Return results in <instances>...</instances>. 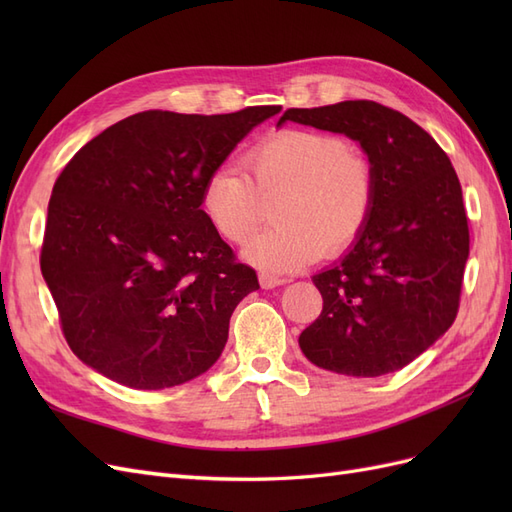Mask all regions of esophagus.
Listing matches in <instances>:
<instances>
[{"instance_id": "1", "label": "esophagus", "mask_w": 512, "mask_h": 512, "mask_svg": "<svg viewBox=\"0 0 512 512\" xmlns=\"http://www.w3.org/2000/svg\"><path fill=\"white\" fill-rule=\"evenodd\" d=\"M258 280H260V286H262V288H267V290H271V288H277V286L286 284L284 277L275 275V273H271V271H265V269H262V271L258 273Z\"/></svg>"}]
</instances>
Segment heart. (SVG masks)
Here are the masks:
<instances>
[{
    "label": "heart",
    "mask_w": 512,
    "mask_h": 512,
    "mask_svg": "<svg viewBox=\"0 0 512 512\" xmlns=\"http://www.w3.org/2000/svg\"><path fill=\"white\" fill-rule=\"evenodd\" d=\"M247 175L222 164L205 179L200 207L218 235L243 243L273 209V228L247 245V256L271 271H292L339 256L361 239L376 205V173L342 136L277 130L247 149Z\"/></svg>",
    "instance_id": "b5f03b06"
}]
</instances>
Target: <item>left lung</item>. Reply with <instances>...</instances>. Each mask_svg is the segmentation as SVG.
<instances>
[{"instance_id": "obj_1", "label": "left lung", "mask_w": 512, "mask_h": 512, "mask_svg": "<svg viewBox=\"0 0 512 512\" xmlns=\"http://www.w3.org/2000/svg\"><path fill=\"white\" fill-rule=\"evenodd\" d=\"M288 119L359 141L376 173V205L361 239L312 277L322 312L299 346L335 374H391L459 312L470 228L455 168L418 123L378 102L288 108L277 126Z\"/></svg>"}]
</instances>
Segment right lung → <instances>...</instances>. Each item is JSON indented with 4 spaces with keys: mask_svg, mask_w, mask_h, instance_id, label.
<instances>
[{
    "mask_svg": "<svg viewBox=\"0 0 512 512\" xmlns=\"http://www.w3.org/2000/svg\"><path fill=\"white\" fill-rule=\"evenodd\" d=\"M282 106L145 111L74 153L53 185L40 269L79 359L130 389H168L220 359L258 275L200 209L205 179Z\"/></svg>",
    "mask_w": 512,
    "mask_h": 512,
    "instance_id": "obj_1",
    "label": "right lung"
}]
</instances>
